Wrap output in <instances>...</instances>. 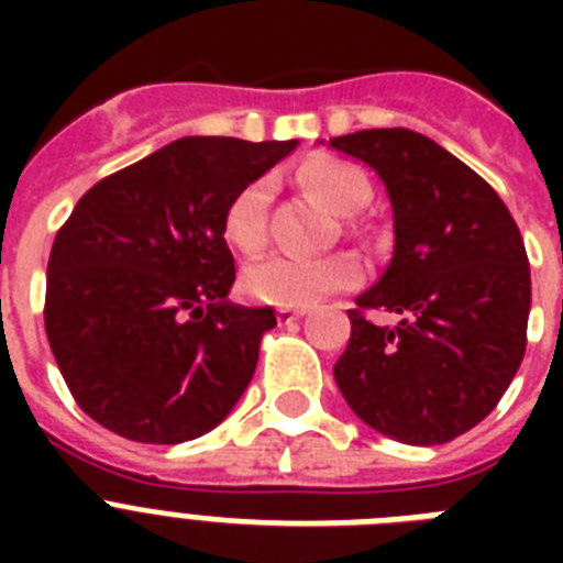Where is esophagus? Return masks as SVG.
<instances>
[{"label":"esophagus","mask_w":563,"mask_h":563,"mask_svg":"<svg viewBox=\"0 0 563 563\" xmlns=\"http://www.w3.org/2000/svg\"><path fill=\"white\" fill-rule=\"evenodd\" d=\"M303 316H307V309H295V307L277 309V321H280V324H291V321H298V318Z\"/></svg>","instance_id":"obj_1"}]
</instances>
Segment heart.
Wrapping results in <instances>:
<instances>
[{
	"label": "heart",
	"instance_id": "b5f03b06",
	"mask_svg": "<svg viewBox=\"0 0 563 563\" xmlns=\"http://www.w3.org/2000/svg\"><path fill=\"white\" fill-rule=\"evenodd\" d=\"M300 187L324 203L327 210L351 216L362 210L371 198L368 175L351 161L339 157H312L300 166ZM268 180H254L230 198L224 210V239L233 251L245 256L260 254L268 242L265 207H268ZM362 280V265L353 254H330L316 260L295 256H265L247 265L242 274V289L247 298L272 307H309L333 291L353 289Z\"/></svg>",
	"mask_w": 563,
	"mask_h": 563
}]
</instances>
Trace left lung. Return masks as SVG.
Returning a JSON list of instances; mask_svg holds the SVG:
<instances>
[{
	"instance_id": "left-lung-1",
	"label": "left lung",
	"mask_w": 563,
	"mask_h": 563,
	"mask_svg": "<svg viewBox=\"0 0 563 563\" xmlns=\"http://www.w3.org/2000/svg\"><path fill=\"white\" fill-rule=\"evenodd\" d=\"M368 163L394 210V254L356 298L335 362L344 400L402 444L453 441L485 420L526 353L532 277L523 236L490 184L406 128L333 136ZM368 311H394V328Z\"/></svg>"
}]
</instances>
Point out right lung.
Here are the masks:
<instances>
[{
	"label": "right lung",
	"mask_w": 563,
	"mask_h": 563,
	"mask_svg": "<svg viewBox=\"0 0 563 563\" xmlns=\"http://www.w3.org/2000/svg\"><path fill=\"white\" fill-rule=\"evenodd\" d=\"M184 136L81 195L46 274V335L75 402L110 432L180 444L228 418L272 307H236L230 198L295 148Z\"/></svg>",
	"instance_id": "add662e5"
}]
</instances>
